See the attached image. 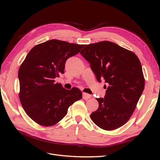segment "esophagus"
<instances>
[{
    "label": "esophagus",
    "mask_w": 160,
    "mask_h": 160,
    "mask_svg": "<svg viewBox=\"0 0 160 160\" xmlns=\"http://www.w3.org/2000/svg\"><path fill=\"white\" fill-rule=\"evenodd\" d=\"M91 98V95L88 93H83V99L85 100H88Z\"/></svg>",
    "instance_id": "1"
}]
</instances>
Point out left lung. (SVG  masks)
<instances>
[{
    "label": "left lung",
    "instance_id": "left-lung-1",
    "mask_svg": "<svg viewBox=\"0 0 160 160\" xmlns=\"http://www.w3.org/2000/svg\"><path fill=\"white\" fill-rule=\"evenodd\" d=\"M80 53L98 81L108 85L105 98L97 99L99 108L91 119L104 130L122 127L132 115L144 89L139 59L133 52L107 41L86 45Z\"/></svg>",
    "mask_w": 160,
    "mask_h": 160
}]
</instances>
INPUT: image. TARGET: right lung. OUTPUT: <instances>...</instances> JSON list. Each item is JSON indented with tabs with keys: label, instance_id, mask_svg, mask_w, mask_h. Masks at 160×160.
Wrapping results in <instances>:
<instances>
[{
	"label": "right lung",
	"instance_id": "obj_1",
	"mask_svg": "<svg viewBox=\"0 0 160 160\" xmlns=\"http://www.w3.org/2000/svg\"><path fill=\"white\" fill-rule=\"evenodd\" d=\"M85 45L52 39L35 45L18 70L19 99L34 122L52 126L63 118L67 110L82 98L76 88L67 90L55 78L63 74L66 61L79 53Z\"/></svg>",
	"mask_w": 160,
	"mask_h": 160
}]
</instances>
